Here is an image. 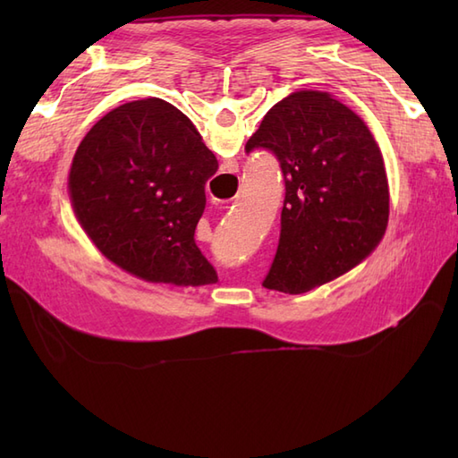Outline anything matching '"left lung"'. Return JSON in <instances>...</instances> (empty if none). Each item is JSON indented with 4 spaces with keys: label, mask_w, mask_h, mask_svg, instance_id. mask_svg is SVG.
<instances>
[{
    "label": "left lung",
    "mask_w": 458,
    "mask_h": 458,
    "mask_svg": "<svg viewBox=\"0 0 458 458\" xmlns=\"http://www.w3.org/2000/svg\"><path fill=\"white\" fill-rule=\"evenodd\" d=\"M276 153L285 179L281 236L264 287L301 295L348 274L382 242L390 187L382 149L333 94L297 90L246 143Z\"/></svg>",
    "instance_id": "1"
}]
</instances>
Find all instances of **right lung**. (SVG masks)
Listing matches in <instances>:
<instances>
[{"mask_svg":"<svg viewBox=\"0 0 458 458\" xmlns=\"http://www.w3.org/2000/svg\"><path fill=\"white\" fill-rule=\"evenodd\" d=\"M218 169L192 122L173 104H122L84 135L68 199L84 234L114 266L149 284L200 287L218 276L194 244L204 184Z\"/></svg>","mask_w":458,"mask_h":458,"instance_id":"obj_1","label":"right lung"}]
</instances>
